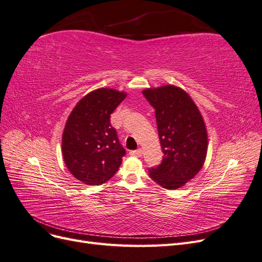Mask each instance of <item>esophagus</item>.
<instances>
[{
	"label": "esophagus",
	"instance_id": "1",
	"mask_svg": "<svg viewBox=\"0 0 262 262\" xmlns=\"http://www.w3.org/2000/svg\"><path fill=\"white\" fill-rule=\"evenodd\" d=\"M130 155H132V156H137V157H140V156L142 155V149H141V148H138V149L131 150V152H130Z\"/></svg>",
	"mask_w": 262,
	"mask_h": 262
}]
</instances>
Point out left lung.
Segmentation results:
<instances>
[{
    "mask_svg": "<svg viewBox=\"0 0 262 262\" xmlns=\"http://www.w3.org/2000/svg\"><path fill=\"white\" fill-rule=\"evenodd\" d=\"M155 109L158 137L164 157L149 177L166 189H177L200 171L208 150V133L193 100L173 85L143 91Z\"/></svg>",
    "mask_w": 262,
    "mask_h": 262,
    "instance_id": "8db88e82",
    "label": "left lung"
}]
</instances>
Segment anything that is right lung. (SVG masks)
I'll return each mask as SVG.
<instances>
[{"instance_id": "obj_1", "label": "right lung", "mask_w": 262, "mask_h": 262, "mask_svg": "<svg viewBox=\"0 0 262 262\" xmlns=\"http://www.w3.org/2000/svg\"><path fill=\"white\" fill-rule=\"evenodd\" d=\"M126 94L98 89L87 94L70 114L62 153L71 173L85 185H102L119 169L125 149L110 123V115Z\"/></svg>"}]
</instances>
